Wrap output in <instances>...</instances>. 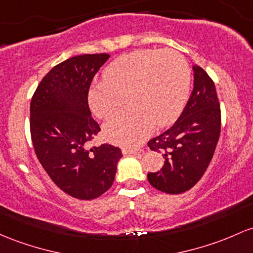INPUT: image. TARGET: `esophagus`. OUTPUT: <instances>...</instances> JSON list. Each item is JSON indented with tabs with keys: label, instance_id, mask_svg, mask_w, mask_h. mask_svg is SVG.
<instances>
[{
	"label": "esophagus",
	"instance_id": "esophagus-1",
	"mask_svg": "<svg viewBox=\"0 0 253 253\" xmlns=\"http://www.w3.org/2000/svg\"><path fill=\"white\" fill-rule=\"evenodd\" d=\"M122 154L124 155H138V154H140V150L133 149V148H124L122 149Z\"/></svg>",
	"mask_w": 253,
	"mask_h": 253
}]
</instances>
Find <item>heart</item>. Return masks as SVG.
I'll use <instances>...</instances> for the list:
<instances>
[{
    "label": "heart",
    "mask_w": 253,
    "mask_h": 253,
    "mask_svg": "<svg viewBox=\"0 0 253 253\" xmlns=\"http://www.w3.org/2000/svg\"><path fill=\"white\" fill-rule=\"evenodd\" d=\"M104 80L88 90L90 109L107 119L127 95L129 108L104 125L108 140L121 146H137L154 126L173 124L184 109L190 88V68L174 50L140 49L114 60L103 73Z\"/></svg>",
    "instance_id": "b5f03b06"
}]
</instances>
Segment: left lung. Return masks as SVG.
<instances>
[{
    "label": "left lung",
    "mask_w": 253,
    "mask_h": 253,
    "mask_svg": "<svg viewBox=\"0 0 253 253\" xmlns=\"http://www.w3.org/2000/svg\"><path fill=\"white\" fill-rule=\"evenodd\" d=\"M193 90L175 124L149 141L161 152L165 165L149 173V182L157 190L177 194L201 180L213 156L221 131V110L215 84L207 72L192 66Z\"/></svg>",
    "instance_id": "8db88e82"
}]
</instances>
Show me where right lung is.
<instances>
[{
    "label": "right lung",
    "mask_w": 253,
    "mask_h": 253,
    "mask_svg": "<svg viewBox=\"0 0 253 253\" xmlns=\"http://www.w3.org/2000/svg\"><path fill=\"white\" fill-rule=\"evenodd\" d=\"M108 54H85L55 66L42 79L30 105L36 155L50 179L78 199H95L112 187L121 150L109 144L88 149L101 131L91 118L87 93Z\"/></svg>",
    "instance_id": "obj_1"
}]
</instances>
